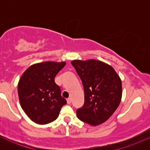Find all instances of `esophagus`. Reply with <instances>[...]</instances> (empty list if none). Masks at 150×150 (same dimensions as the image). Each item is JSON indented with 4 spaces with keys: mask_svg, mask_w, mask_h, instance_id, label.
Masks as SVG:
<instances>
[{
    "mask_svg": "<svg viewBox=\"0 0 150 150\" xmlns=\"http://www.w3.org/2000/svg\"><path fill=\"white\" fill-rule=\"evenodd\" d=\"M71 101H72V99H71V98H68V99H67V103H68V104H70V103H71Z\"/></svg>",
    "mask_w": 150,
    "mask_h": 150,
    "instance_id": "1",
    "label": "esophagus"
}]
</instances>
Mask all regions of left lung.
<instances>
[{"instance_id": "left-lung-1", "label": "left lung", "mask_w": 150, "mask_h": 150, "mask_svg": "<svg viewBox=\"0 0 150 150\" xmlns=\"http://www.w3.org/2000/svg\"><path fill=\"white\" fill-rule=\"evenodd\" d=\"M71 64L82 80L85 92V104L77 110V118L94 126L104 123L121 101L119 75L112 66L96 59L73 60Z\"/></svg>"}]
</instances>
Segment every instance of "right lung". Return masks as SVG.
<instances>
[{"label": "right lung", "mask_w": 150, "mask_h": 150, "mask_svg": "<svg viewBox=\"0 0 150 150\" xmlns=\"http://www.w3.org/2000/svg\"><path fill=\"white\" fill-rule=\"evenodd\" d=\"M66 63L45 61L35 63L24 72L18 82L20 106L27 116L37 124L51 123L67 101L54 78Z\"/></svg>", "instance_id": "add662e5"}]
</instances>
